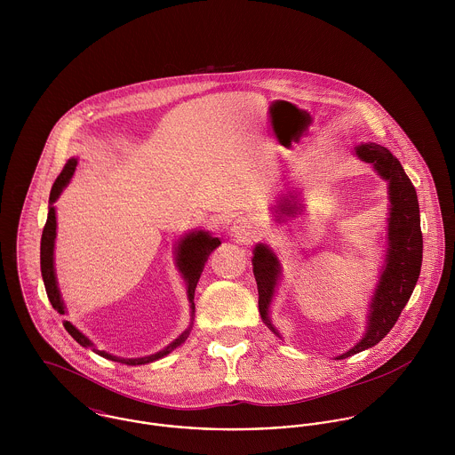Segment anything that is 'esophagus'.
I'll use <instances>...</instances> for the list:
<instances>
[{
	"instance_id": "obj_1",
	"label": "esophagus",
	"mask_w": 455,
	"mask_h": 455,
	"mask_svg": "<svg viewBox=\"0 0 455 455\" xmlns=\"http://www.w3.org/2000/svg\"><path fill=\"white\" fill-rule=\"evenodd\" d=\"M256 229H258V228H256V224H254L251 219H247V217H238V219L233 222V226H231V235H233L236 240L243 242V243H251V242L256 238V235H258Z\"/></svg>"
}]
</instances>
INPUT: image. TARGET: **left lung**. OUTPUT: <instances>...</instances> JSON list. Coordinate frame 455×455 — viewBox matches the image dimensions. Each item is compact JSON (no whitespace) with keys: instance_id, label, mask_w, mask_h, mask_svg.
<instances>
[{"instance_id":"8db88e82","label":"left lung","mask_w":455,"mask_h":455,"mask_svg":"<svg viewBox=\"0 0 455 455\" xmlns=\"http://www.w3.org/2000/svg\"><path fill=\"white\" fill-rule=\"evenodd\" d=\"M355 154L359 159L371 163L377 173L389 182V249L384 271L380 275L375 296L370 305L368 329L357 345H354L348 352L338 355L336 359H347L354 354L371 348L387 336L415 289L422 264L419 199L417 191L408 175L404 173L401 163L386 147L377 143H363L355 147ZM278 208L283 215H292L296 213L298 206L296 203L292 204L287 196ZM252 266L259 292L260 319L275 334H278V331L269 321V305L275 294L276 282L280 278V262L266 245L259 243L254 249Z\"/></svg>"}]
</instances>
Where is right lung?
Here are the masks:
<instances>
[{
	"label": "right lung",
	"instance_id": "obj_1",
	"mask_svg": "<svg viewBox=\"0 0 455 455\" xmlns=\"http://www.w3.org/2000/svg\"><path fill=\"white\" fill-rule=\"evenodd\" d=\"M76 168V159H69L66 163L61 175L56 179L54 186H52V191H51V197H49V215H47V222H45V228H44V233H42V245H40V266H42V276H44V283H45V291H47V296H49V301L52 305L54 310H58L60 314H66L65 303L61 299V294H60V289H58V282H56V271H54V242H56V208H54V203L56 199L60 197V195L63 193L69 179L73 177V172ZM220 245V240L219 238H213L212 235H208L206 231H193L189 235H186L180 242H179V247H177V266L186 280V285H188V298H189V303H191V310L195 314V291L196 285H197V280L201 276V271L204 267V262L208 260V256ZM65 329L73 336V339H76L82 347H87V348H92L98 355L105 357V359H110V361H116V363H123V364H131V366H136V364H147V363H152V361H157L161 357H164L166 354H170L172 350H175L177 347H180L186 338L189 336V331H184L173 343H170L166 348L152 354V355H147V357H138V359H124V357H117V355H112L105 350H98L94 348L92 341L84 336L75 325L71 323L65 321Z\"/></svg>",
	"mask_w": 455,
	"mask_h": 455
}]
</instances>
